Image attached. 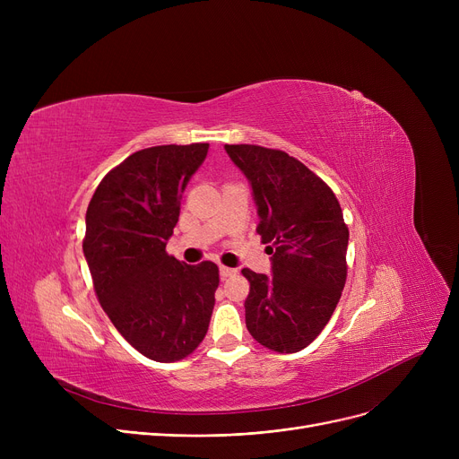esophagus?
<instances>
[{"label": "esophagus", "instance_id": "obj_1", "mask_svg": "<svg viewBox=\"0 0 459 459\" xmlns=\"http://www.w3.org/2000/svg\"><path fill=\"white\" fill-rule=\"evenodd\" d=\"M220 275H221V279H229V277L236 275V270L234 268H227V266H220Z\"/></svg>", "mask_w": 459, "mask_h": 459}]
</instances>
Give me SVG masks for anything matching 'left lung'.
Segmentation results:
<instances>
[{
    "label": "left lung",
    "instance_id": "1",
    "mask_svg": "<svg viewBox=\"0 0 459 459\" xmlns=\"http://www.w3.org/2000/svg\"><path fill=\"white\" fill-rule=\"evenodd\" d=\"M249 178L258 206L256 232L272 244L273 275L244 268L249 281L246 325L277 353L307 348L341 299L350 230L333 189L299 160L258 144H225Z\"/></svg>",
    "mask_w": 459,
    "mask_h": 459
}]
</instances>
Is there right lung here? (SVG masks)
I'll list each match as a JSON object with an SVG mask.
<instances>
[{
	"label": "right lung",
	"mask_w": 459,
	"mask_h": 459,
	"mask_svg": "<svg viewBox=\"0 0 459 459\" xmlns=\"http://www.w3.org/2000/svg\"><path fill=\"white\" fill-rule=\"evenodd\" d=\"M208 143L160 144L113 167L87 206L83 255L96 298L117 331L144 357L175 363L208 331L220 268L167 255L180 193Z\"/></svg>",
	"instance_id": "add662e5"
}]
</instances>
